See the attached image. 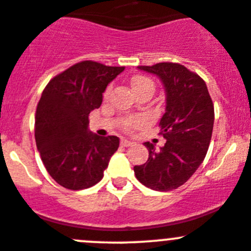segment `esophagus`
<instances>
[{
  "mask_svg": "<svg viewBox=\"0 0 251 251\" xmlns=\"http://www.w3.org/2000/svg\"><path fill=\"white\" fill-rule=\"evenodd\" d=\"M121 146H123V147H130L131 145H132V142H131V141H128V140H126V138H121Z\"/></svg>",
  "mask_w": 251,
  "mask_h": 251,
  "instance_id": "esophagus-1",
  "label": "esophagus"
}]
</instances>
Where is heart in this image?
I'll list each match as a JSON object with an SVG mask.
<instances>
[{"label": "heart", "instance_id": "heart-1", "mask_svg": "<svg viewBox=\"0 0 251 251\" xmlns=\"http://www.w3.org/2000/svg\"><path fill=\"white\" fill-rule=\"evenodd\" d=\"M131 84H132V88L135 91V93L137 92L143 91V89H151V91H154V82L150 78V77L146 76H136L131 79ZM109 93V91L106 92V94ZM142 123V119L138 118V116H133V118H128L125 121V128L126 130H132V128L137 127L140 124Z\"/></svg>", "mask_w": 251, "mask_h": 251}]
</instances>
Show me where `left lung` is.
Here are the masks:
<instances>
[{
    "label": "left lung",
    "instance_id": "obj_1",
    "mask_svg": "<svg viewBox=\"0 0 251 251\" xmlns=\"http://www.w3.org/2000/svg\"><path fill=\"white\" fill-rule=\"evenodd\" d=\"M162 79L167 93L165 113L159 121L167 140L160 151L145 142L148 159L135 165L141 184L157 191L174 190L190 179L203 162L212 137L215 108L205 81L176 62L138 66Z\"/></svg>",
    "mask_w": 251,
    "mask_h": 251
}]
</instances>
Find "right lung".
<instances>
[{
	"label": "right lung",
	"instance_id": "add662e5",
	"mask_svg": "<svg viewBox=\"0 0 251 251\" xmlns=\"http://www.w3.org/2000/svg\"><path fill=\"white\" fill-rule=\"evenodd\" d=\"M124 70L81 61L44 88L35 113L36 147L50 176L69 190H83L100 181L118 151L119 137L89 132L88 116L100 106L106 86Z\"/></svg>",
	"mask_w": 251,
	"mask_h": 251
}]
</instances>
